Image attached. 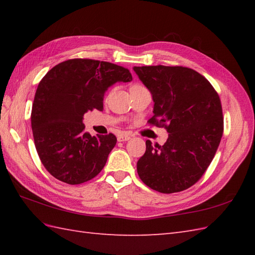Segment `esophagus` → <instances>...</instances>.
I'll return each instance as SVG.
<instances>
[{"instance_id": "esophagus-1", "label": "esophagus", "mask_w": 255, "mask_h": 255, "mask_svg": "<svg viewBox=\"0 0 255 255\" xmlns=\"http://www.w3.org/2000/svg\"><path fill=\"white\" fill-rule=\"evenodd\" d=\"M129 139H131V136H129V134H127V133H119L118 137H117V140H118V141H121V142L128 141Z\"/></svg>"}]
</instances>
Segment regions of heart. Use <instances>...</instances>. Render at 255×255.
<instances>
[{
  "label": "heart",
  "instance_id": "obj_1",
  "mask_svg": "<svg viewBox=\"0 0 255 255\" xmlns=\"http://www.w3.org/2000/svg\"><path fill=\"white\" fill-rule=\"evenodd\" d=\"M134 85H139V84H133V85H132V86H134Z\"/></svg>",
  "mask_w": 255,
  "mask_h": 255
}]
</instances>
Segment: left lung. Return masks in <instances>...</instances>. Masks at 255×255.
Returning a JSON list of instances; mask_svg holds the SVG:
<instances>
[{
	"mask_svg": "<svg viewBox=\"0 0 255 255\" xmlns=\"http://www.w3.org/2000/svg\"><path fill=\"white\" fill-rule=\"evenodd\" d=\"M152 94L153 114L148 123L164 127L163 145L145 141L137 162L141 181L163 194L182 192L199 181L213 161L224 132L223 107L209 81L186 67H134Z\"/></svg>",
	"mask_w": 255,
	"mask_h": 255,
	"instance_id": "left-lung-1",
	"label": "left lung"
}]
</instances>
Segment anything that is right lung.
<instances>
[{"mask_svg": "<svg viewBox=\"0 0 255 255\" xmlns=\"http://www.w3.org/2000/svg\"><path fill=\"white\" fill-rule=\"evenodd\" d=\"M131 80L126 68L81 58L57 64L41 79L32 103L31 129L41 163L53 177L77 185L103 170L117 138L113 133L92 137L82 119L88 111L103 110L111 85Z\"/></svg>", "mask_w": 255, "mask_h": 255, "instance_id": "1", "label": "right lung"}]
</instances>
